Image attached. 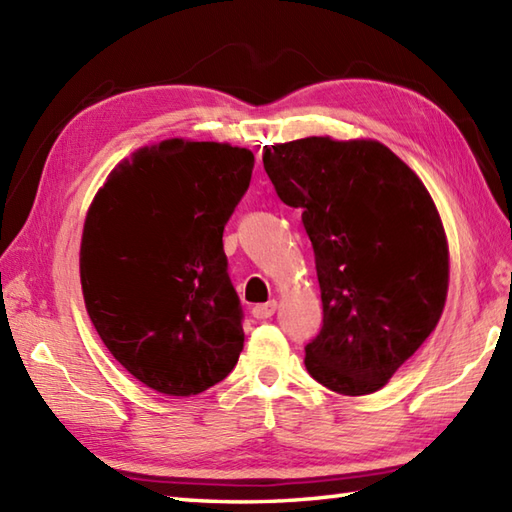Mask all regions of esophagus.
Masks as SVG:
<instances>
[{
    "instance_id": "obj_1",
    "label": "esophagus",
    "mask_w": 512,
    "mask_h": 512,
    "mask_svg": "<svg viewBox=\"0 0 512 512\" xmlns=\"http://www.w3.org/2000/svg\"><path fill=\"white\" fill-rule=\"evenodd\" d=\"M277 310V301H268V303H259V306L253 308V317L257 321H264V319H270Z\"/></svg>"
}]
</instances>
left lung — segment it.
<instances>
[{
    "instance_id": "obj_1",
    "label": "left lung",
    "mask_w": 512,
    "mask_h": 512,
    "mask_svg": "<svg viewBox=\"0 0 512 512\" xmlns=\"http://www.w3.org/2000/svg\"><path fill=\"white\" fill-rule=\"evenodd\" d=\"M264 169L314 248L323 328L306 345L308 374L336 394H374L442 317L449 242L436 202L372 138L266 145Z\"/></svg>"
}]
</instances>
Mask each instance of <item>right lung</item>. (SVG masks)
<instances>
[{
    "label": "right lung",
    "mask_w": 512,
    "mask_h": 512,
    "mask_svg": "<svg viewBox=\"0 0 512 512\" xmlns=\"http://www.w3.org/2000/svg\"><path fill=\"white\" fill-rule=\"evenodd\" d=\"M253 165V151L228 143L145 145L118 162L85 215V310L116 361L165 396L202 394L244 350L222 233Z\"/></svg>",
    "instance_id": "1"
}]
</instances>
